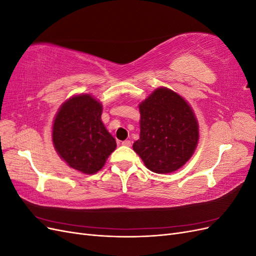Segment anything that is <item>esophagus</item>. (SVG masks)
<instances>
[{"instance_id":"34e87169","label":"esophagus","mask_w":256,"mask_h":256,"mask_svg":"<svg viewBox=\"0 0 256 256\" xmlns=\"http://www.w3.org/2000/svg\"><path fill=\"white\" fill-rule=\"evenodd\" d=\"M122 145H124V146H131V141H129V140L122 141Z\"/></svg>"}]
</instances>
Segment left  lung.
<instances>
[{
	"mask_svg": "<svg viewBox=\"0 0 256 256\" xmlns=\"http://www.w3.org/2000/svg\"><path fill=\"white\" fill-rule=\"evenodd\" d=\"M138 109L141 134L134 150L154 173H172L182 168L198 141V122L190 106L175 92L160 88Z\"/></svg>",
	"mask_w": 256,
	"mask_h": 256,
	"instance_id": "obj_1",
	"label": "left lung"
}]
</instances>
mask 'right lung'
Masks as SVG:
<instances>
[{"label":"right lung","instance_id":"obj_1","mask_svg":"<svg viewBox=\"0 0 256 256\" xmlns=\"http://www.w3.org/2000/svg\"><path fill=\"white\" fill-rule=\"evenodd\" d=\"M102 106L90 95L74 96L60 106L52 140L67 164L85 174L102 168L116 148L115 138L102 122Z\"/></svg>","mask_w":256,"mask_h":256}]
</instances>
